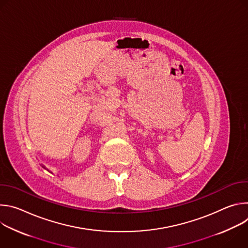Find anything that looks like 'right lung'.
Listing matches in <instances>:
<instances>
[{"label": "right lung", "instance_id": "add662e5", "mask_svg": "<svg viewBox=\"0 0 248 248\" xmlns=\"http://www.w3.org/2000/svg\"><path fill=\"white\" fill-rule=\"evenodd\" d=\"M42 167H43V168H44V169H46V168H45V167H44V166H42Z\"/></svg>", "mask_w": 248, "mask_h": 248}]
</instances>
